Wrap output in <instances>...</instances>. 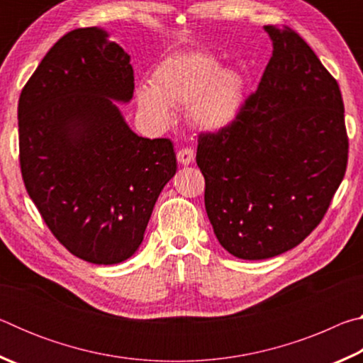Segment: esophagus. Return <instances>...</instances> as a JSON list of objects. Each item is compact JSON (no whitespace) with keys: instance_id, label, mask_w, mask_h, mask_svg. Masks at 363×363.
<instances>
[{"instance_id":"34e87169","label":"esophagus","mask_w":363,"mask_h":363,"mask_svg":"<svg viewBox=\"0 0 363 363\" xmlns=\"http://www.w3.org/2000/svg\"><path fill=\"white\" fill-rule=\"evenodd\" d=\"M176 157H177V162H179L181 164H190V163L194 162L195 153H194L192 149H187V147H186V149L177 150Z\"/></svg>"}]
</instances>
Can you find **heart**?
Masks as SVG:
<instances>
[{"instance_id":"1","label":"heart","mask_w":363,"mask_h":363,"mask_svg":"<svg viewBox=\"0 0 363 363\" xmlns=\"http://www.w3.org/2000/svg\"><path fill=\"white\" fill-rule=\"evenodd\" d=\"M136 97L143 113L158 125L171 120V106H187L196 126L218 131L242 112L245 79L240 72L220 69L211 54L182 52L163 59L153 69L152 86L140 84Z\"/></svg>"}]
</instances>
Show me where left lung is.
Instances as JSON below:
<instances>
[{
  "label": "left lung",
  "instance_id": "8db88e82",
  "mask_svg": "<svg viewBox=\"0 0 363 363\" xmlns=\"http://www.w3.org/2000/svg\"><path fill=\"white\" fill-rule=\"evenodd\" d=\"M274 51L235 121L200 133L196 164L219 243L267 259L320 224L346 173L349 139L340 86L290 27L266 26Z\"/></svg>",
  "mask_w": 363,
  "mask_h": 363
}]
</instances>
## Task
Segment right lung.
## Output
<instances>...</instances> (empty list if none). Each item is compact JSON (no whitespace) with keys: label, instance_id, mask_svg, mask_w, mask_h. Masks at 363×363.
Returning a JSON list of instances; mask_svg holds the SVG:
<instances>
[{"label":"right lung","instance_id":"add662e5","mask_svg":"<svg viewBox=\"0 0 363 363\" xmlns=\"http://www.w3.org/2000/svg\"><path fill=\"white\" fill-rule=\"evenodd\" d=\"M107 36L97 27L64 35L23 86L17 108L30 199L72 255L106 266L136 253L177 168L173 143L138 136L116 107L133 97L134 72Z\"/></svg>","mask_w":363,"mask_h":363}]
</instances>
